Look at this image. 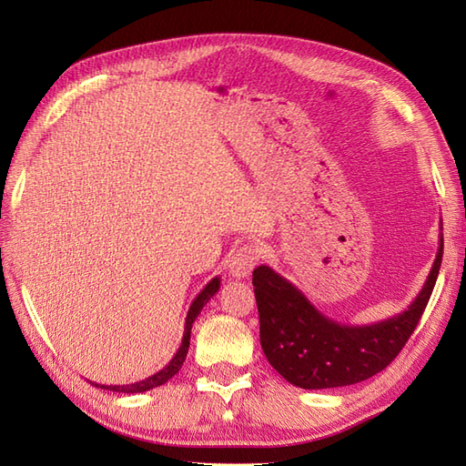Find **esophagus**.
I'll return each instance as SVG.
<instances>
[{"mask_svg":"<svg viewBox=\"0 0 466 466\" xmlns=\"http://www.w3.org/2000/svg\"><path fill=\"white\" fill-rule=\"evenodd\" d=\"M258 262V250L250 245H245L241 248L233 250V255L229 257V272L233 278H247L252 268Z\"/></svg>","mask_w":466,"mask_h":466,"instance_id":"34e87169","label":"esophagus"}]
</instances>
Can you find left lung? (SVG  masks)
<instances>
[{
	"label": "left lung",
	"instance_id": "1",
	"mask_svg": "<svg viewBox=\"0 0 466 466\" xmlns=\"http://www.w3.org/2000/svg\"><path fill=\"white\" fill-rule=\"evenodd\" d=\"M443 258V235L430 276L406 311L363 327L336 322L270 266L252 272L260 344L272 368L301 389H334L383 371L399 356L430 301Z\"/></svg>",
	"mask_w": 466,
	"mask_h": 466
}]
</instances>
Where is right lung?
Here are the masks:
<instances>
[{
  "label": "right lung",
  "mask_w": 466,
  "mask_h": 466,
  "mask_svg": "<svg viewBox=\"0 0 466 466\" xmlns=\"http://www.w3.org/2000/svg\"><path fill=\"white\" fill-rule=\"evenodd\" d=\"M218 289H219V278H214L198 295H196V299L192 301V305H190V309H188L187 324H185V334H182L180 348H178V351L175 354V358H173L171 361H168L161 371L153 373L151 377L137 380V383H132V385H122V387H120V385H98V383H91V385L101 387V389H105V390H115V392H146V390H151V389H155V387L165 385L168 379L175 377V375L180 371L182 363H185L187 354H188V346H190V330H192V324H194L196 319H198V315H200V311L204 309V305L218 293Z\"/></svg>",
  "instance_id": "1"
}]
</instances>
